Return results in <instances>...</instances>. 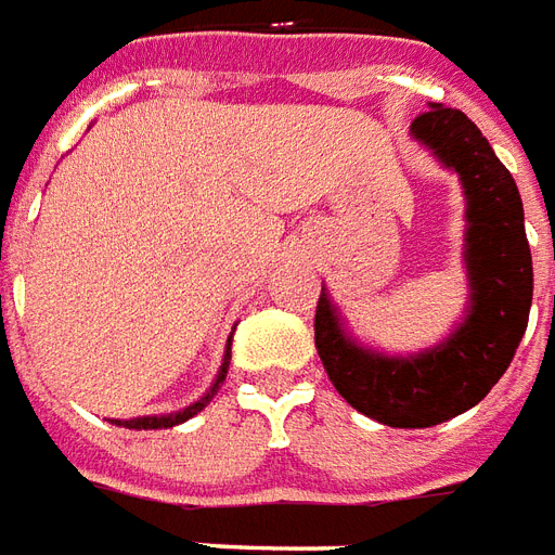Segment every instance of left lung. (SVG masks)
Listing matches in <instances>:
<instances>
[{
  "label": "left lung",
  "instance_id": "8db88e82",
  "mask_svg": "<svg viewBox=\"0 0 555 555\" xmlns=\"http://www.w3.org/2000/svg\"><path fill=\"white\" fill-rule=\"evenodd\" d=\"M410 137L462 183L465 312L430 348L386 353L348 331L322 283L315 348L331 383L353 410L386 427L421 430L477 406L509 369L530 322L532 254L515 178L468 116L430 102L412 119Z\"/></svg>",
  "mask_w": 555,
  "mask_h": 555
}]
</instances>
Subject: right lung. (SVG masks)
<instances>
[{"mask_svg": "<svg viewBox=\"0 0 555 555\" xmlns=\"http://www.w3.org/2000/svg\"><path fill=\"white\" fill-rule=\"evenodd\" d=\"M231 339L233 333L228 336V345H224V357H222V365H219V372H216V380L210 383V389L204 391L198 401H193L190 406H183L178 412H166V415H140V418H114L111 424H119V427H128V430H166V427H175V424H183V421H190L193 415L207 406V403L214 401V395L219 391V386L224 383L228 377V365H231Z\"/></svg>", "mask_w": 555, "mask_h": 555, "instance_id": "1", "label": "right lung"}]
</instances>
